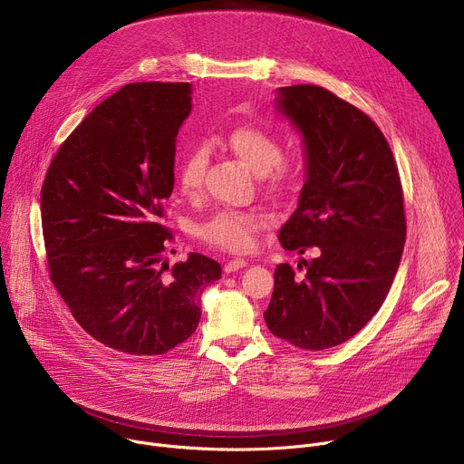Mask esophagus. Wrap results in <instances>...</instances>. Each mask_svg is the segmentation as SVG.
<instances>
[{
	"mask_svg": "<svg viewBox=\"0 0 464 464\" xmlns=\"http://www.w3.org/2000/svg\"><path fill=\"white\" fill-rule=\"evenodd\" d=\"M247 266V260H244V258H233V260H229L226 266H224V272L226 274H233V272H238V270H242V268H246Z\"/></svg>",
	"mask_w": 464,
	"mask_h": 464,
	"instance_id": "34e87169",
	"label": "esophagus"
}]
</instances>
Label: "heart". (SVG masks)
<instances>
[{
    "label": "heart",
    "mask_w": 464,
    "mask_h": 464,
    "mask_svg": "<svg viewBox=\"0 0 464 464\" xmlns=\"http://www.w3.org/2000/svg\"><path fill=\"white\" fill-rule=\"evenodd\" d=\"M226 147L253 172L270 194L283 196L301 178L297 161L283 156V145L270 130L256 124L235 126L224 140ZM208 156L204 149H190L179 161L178 185L185 196H196L204 187ZM272 224L262 209H222L196 227V235L211 246L231 253L251 251L260 231Z\"/></svg>",
    "instance_id": "obj_1"
}]
</instances>
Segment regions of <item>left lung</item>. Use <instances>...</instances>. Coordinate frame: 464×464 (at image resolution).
<instances>
[{"instance_id":"obj_1","label":"left lung","mask_w":464,"mask_h":464,"mask_svg":"<svg viewBox=\"0 0 464 464\" xmlns=\"http://www.w3.org/2000/svg\"><path fill=\"white\" fill-rule=\"evenodd\" d=\"M277 104L306 152L299 206L279 242L301 255L314 247V258L297 264L303 277L279 264L264 319L274 336L323 351L380 310L404 251V192L387 140L362 110L314 84L279 88Z\"/></svg>"}]
</instances>
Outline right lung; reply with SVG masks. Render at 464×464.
Returning <instances> with one entry per match:
<instances>
[{"label": "right lung", "instance_id": "obj_1", "mask_svg": "<svg viewBox=\"0 0 464 464\" xmlns=\"http://www.w3.org/2000/svg\"><path fill=\"white\" fill-rule=\"evenodd\" d=\"M188 82H134L102 101L56 150L40 194L49 277L99 343L158 356L192 336L220 264L190 253L172 268L161 226L174 188Z\"/></svg>", "mask_w": 464, "mask_h": 464}]
</instances>
